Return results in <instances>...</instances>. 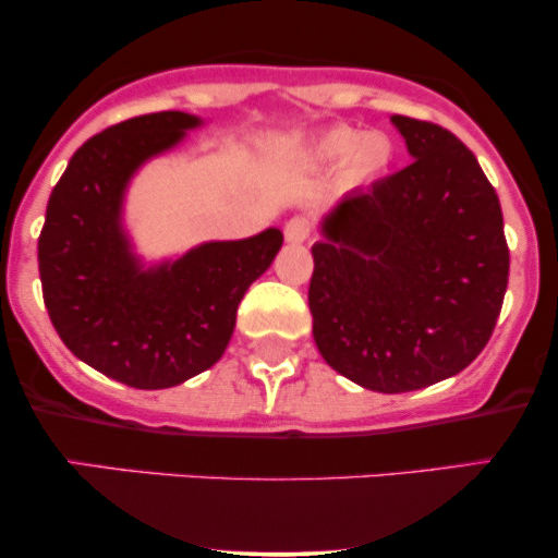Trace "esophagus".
<instances>
[{
	"label": "esophagus",
	"instance_id": "esophagus-1",
	"mask_svg": "<svg viewBox=\"0 0 558 558\" xmlns=\"http://www.w3.org/2000/svg\"><path fill=\"white\" fill-rule=\"evenodd\" d=\"M283 233H286L288 243H304L306 239H310L312 226H310V220H306V217H291V220L286 222Z\"/></svg>",
	"mask_w": 558,
	"mask_h": 558
}]
</instances>
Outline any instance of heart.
<instances>
[{"label": "heart", "instance_id": "b5f03b06", "mask_svg": "<svg viewBox=\"0 0 558 558\" xmlns=\"http://www.w3.org/2000/svg\"><path fill=\"white\" fill-rule=\"evenodd\" d=\"M312 155L319 162L341 159L345 183H369L393 162V146L383 133H362L351 125H332L312 141Z\"/></svg>", "mask_w": 558, "mask_h": 558}]
</instances>
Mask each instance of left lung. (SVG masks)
I'll use <instances>...</instances> for the list:
<instances>
[{
  "label": "left lung",
  "mask_w": 558,
  "mask_h": 558,
  "mask_svg": "<svg viewBox=\"0 0 558 558\" xmlns=\"http://www.w3.org/2000/svg\"><path fill=\"white\" fill-rule=\"evenodd\" d=\"M412 165L351 191L312 246V332L356 386L407 393L462 373L509 283L498 194L446 128L393 114Z\"/></svg>",
  "instance_id": "1"
}]
</instances>
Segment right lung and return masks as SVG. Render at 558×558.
Instances as JSON below:
<instances>
[{"mask_svg":"<svg viewBox=\"0 0 558 558\" xmlns=\"http://www.w3.org/2000/svg\"><path fill=\"white\" fill-rule=\"evenodd\" d=\"M202 120L151 112L96 133L70 157L38 235L44 304L62 343L112 380L181 386L226 354L246 288L283 246L278 228L209 241L144 270L123 222L128 181Z\"/></svg>","mask_w":558,"mask_h":558,"instance_id":"right-lung-1","label":"right lung"}]
</instances>
